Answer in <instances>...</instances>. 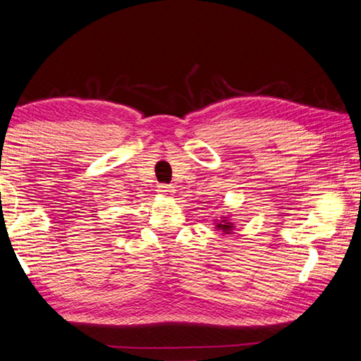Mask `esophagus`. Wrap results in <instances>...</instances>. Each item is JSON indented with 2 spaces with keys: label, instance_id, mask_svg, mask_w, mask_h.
<instances>
[{
  "label": "esophagus",
  "instance_id": "obj_1",
  "mask_svg": "<svg viewBox=\"0 0 361 361\" xmlns=\"http://www.w3.org/2000/svg\"><path fill=\"white\" fill-rule=\"evenodd\" d=\"M174 192V187L169 185V184H161L158 185V193L159 195H171Z\"/></svg>",
  "mask_w": 361,
  "mask_h": 361
}]
</instances>
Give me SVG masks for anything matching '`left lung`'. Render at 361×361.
Wrapping results in <instances>:
<instances>
[{
    "mask_svg": "<svg viewBox=\"0 0 361 361\" xmlns=\"http://www.w3.org/2000/svg\"><path fill=\"white\" fill-rule=\"evenodd\" d=\"M233 227V224L232 222H228L227 219L226 221H222L221 224H217V228H219V230H224V232H230V230H233L232 228Z\"/></svg>",
    "mask_w": 361,
    "mask_h": 361,
    "instance_id": "obj_1",
    "label": "left lung"
}]
</instances>
